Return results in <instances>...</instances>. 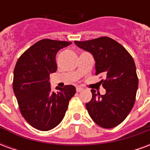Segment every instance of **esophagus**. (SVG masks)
<instances>
[{"label": "esophagus", "mask_w": 150, "mask_h": 150, "mask_svg": "<svg viewBox=\"0 0 150 150\" xmlns=\"http://www.w3.org/2000/svg\"><path fill=\"white\" fill-rule=\"evenodd\" d=\"M83 90V88H81V87H77V88H76V91H77V92H80V91H82Z\"/></svg>", "instance_id": "esophagus-1"}]
</instances>
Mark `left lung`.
I'll use <instances>...</instances> for the list:
<instances>
[{
    "instance_id": "8db88e82",
    "label": "left lung",
    "mask_w": 150,
    "mask_h": 150,
    "mask_svg": "<svg viewBox=\"0 0 150 150\" xmlns=\"http://www.w3.org/2000/svg\"><path fill=\"white\" fill-rule=\"evenodd\" d=\"M75 43L92 54L96 75H106L100 81L106 93H96L92 89V98L86 104L87 110L98 125L114 128L124 121L135 103L138 78L134 60L125 47L110 38Z\"/></svg>"
}]
</instances>
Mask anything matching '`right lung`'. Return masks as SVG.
<instances>
[{
  "mask_svg": "<svg viewBox=\"0 0 150 150\" xmlns=\"http://www.w3.org/2000/svg\"><path fill=\"white\" fill-rule=\"evenodd\" d=\"M71 42L40 40L18 59L13 71V89L21 115L41 131L55 128L63 119L75 88L66 85L53 91L50 75L57 71L55 56Z\"/></svg>",
  "mask_w": 150,
  "mask_h": 150,
  "instance_id": "right-lung-1",
  "label": "right lung"
}]
</instances>
